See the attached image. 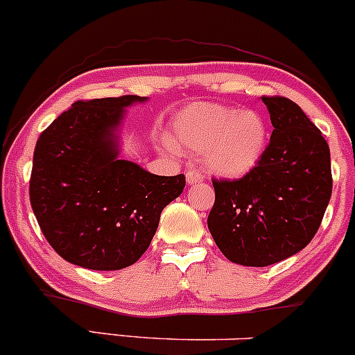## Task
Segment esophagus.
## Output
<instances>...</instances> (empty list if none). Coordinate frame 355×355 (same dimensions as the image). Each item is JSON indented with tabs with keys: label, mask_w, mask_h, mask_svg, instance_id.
Wrapping results in <instances>:
<instances>
[{
	"label": "esophagus",
	"mask_w": 355,
	"mask_h": 355,
	"mask_svg": "<svg viewBox=\"0 0 355 355\" xmlns=\"http://www.w3.org/2000/svg\"><path fill=\"white\" fill-rule=\"evenodd\" d=\"M186 181H188V184H198V182L205 181V176L198 169H189L186 173Z\"/></svg>",
	"instance_id": "34e87169"
}]
</instances>
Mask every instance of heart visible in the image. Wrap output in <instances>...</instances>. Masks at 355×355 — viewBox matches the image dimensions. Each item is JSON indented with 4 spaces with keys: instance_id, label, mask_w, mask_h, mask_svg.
Masks as SVG:
<instances>
[{
    "instance_id": "b5f03b06",
    "label": "heart",
    "mask_w": 355,
    "mask_h": 355,
    "mask_svg": "<svg viewBox=\"0 0 355 355\" xmlns=\"http://www.w3.org/2000/svg\"><path fill=\"white\" fill-rule=\"evenodd\" d=\"M174 144L205 154L211 173L238 178L258 166L268 146V125L257 110H236L218 103L186 107L174 119ZM167 150L173 149L166 142Z\"/></svg>"
}]
</instances>
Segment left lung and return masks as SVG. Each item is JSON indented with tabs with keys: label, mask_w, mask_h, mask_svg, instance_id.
<instances>
[{
	"label": "left lung",
	"mask_w": 355,
	"mask_h": 355,
	"mask_svg": "<svg viewBox=\"0 0 355 355\" xmlns=\"http://www.w3.org/2000/svg\"><path fill=\"white\" fill-rule=\"evenodd\" d=\"M273 132L254 169L213 179L208 228L234 263L268 266L304 250L315 236L330 194V149L304 110L286 97H266Z\"/></svg>",
	"instance_id": "8db88e82"
}]
</instances>
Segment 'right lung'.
<instances>
[{"instance_id": "add662e5", "label": "right lung", "mask_w": 355, "mask_h": 355, "mask_svg": "<svg viewBox=\"0 0 355 355\" xmlns=\"http://www.w3.org/2000/svg\"><path fill=\"white\" fill-rule=\"evenodd\" d=\"M144 101H78L40 134L30 202L46 241L70 263L89 270L135 263L149 248L162 209L184 189V174L156 176L117 157L114 132L125 107Z\"/></svg>"}]
</instances>
